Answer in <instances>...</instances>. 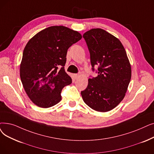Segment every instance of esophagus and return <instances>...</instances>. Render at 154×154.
Wrapping results in <instances>:
<instances>
[{
  "instance_id": "34e87169",
  "label": "esophagus",
  "mask_w": 154,
  "mask_h": 154,
  "mask_svg": "<svg viewBox=\"0 0 154 154\" xmlns=\"http://www.w3.org/2000/svg\"><path fill=\"white\" fill-rule=\"evenodd\" d=\"M74 77H75V79H78L80 77H81V75H80V74H74Z\"/></svg>"
}]
</instances>
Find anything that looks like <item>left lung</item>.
<instances>
[{
	"instance_id": "1",
	"label": "left lung",
	"mask_w": 154,
	"mask_h": 154,
	"mask_svg": "<svg viewBox=\"0 0 154 154\" xmlns=\"http://www.w3.org/2000/svg\"><path fill=\"white\" fill-rule=\"evenodd\" d=\"M83 38L89 50L92 70L98 65V75L89 79L88 87L81 92L82 99L94 110L111 111L125 97L131 80L126 52L117 38L103 29H91Z\"/></svg>"
}]
</instances>
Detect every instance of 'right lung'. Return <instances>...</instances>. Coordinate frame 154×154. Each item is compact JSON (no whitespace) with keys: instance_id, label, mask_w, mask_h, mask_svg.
<instances>
[{"instance_id":"1","label":"right lung","mask_w":154,"mask_h":154,"mask_svg":"<svg viewBox=\"0 0 154 154\" xmlns=\"http://www.w3.org/2000/svg\"><path fill=\"white\" fill-rule=\"evenodd\" d=\"M81 38L78 31L53 26L29 40L20 64V77L26 94L35 104L48 108L61 101L62 89L72 83L64 69L66 53Z\"/></svg>"}]
</instances>
